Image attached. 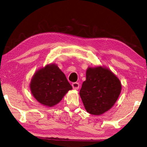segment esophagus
Segmentation results:
<instances>
[{
  "label": "esophagus",
  "mask_w": 147,
  "mask_h": 147,
  "mask_svg": "<svg viewBox=\"0 0 147 147\" xmlns=\"http://www.w3.org/2000/svg\"><path fill=\"white\" fill-rule=\"evenodd\" d=\"M72 86H73V88L74 89H75V90H78L80 85L78 82H74L72 84Z\"/></svg>",
  "instance_id": "34e87169"
}]
</instances>
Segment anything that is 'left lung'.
I'll return each instance as SVG.
<instances>
[{
    "instance_id": "8db88e82",
    "label": "left lung",
    "mask_w": 147,
    "mask_h": 147,
    "mask_svg": "<svg viewBox=\"0 0 147 147\" xmlns=\"http://www.w3.org/2000/svg\"><path fill=\"white\" fill-rule=\"evenodd\" d=\"M121 90V84L117 77L109 69L98 67L88 69L80 95L86 111L98 115L114 105Z\"/></svg>"
}]
</instances>
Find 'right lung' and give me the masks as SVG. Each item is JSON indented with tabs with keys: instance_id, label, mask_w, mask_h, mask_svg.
Returning <instances> with one entry per match:
<instances>
[{
	"instance_id": "right-lung-1",
	"label": "right lung",
	"mask_w": 147,
	"mask_h": 147,
	"mask_svg": "<svg viewBox=\"0 0 147 147\" xmlns=\"http://www.w3.org/2000/svg\"><path fill=\"white\" fill-rule=\"evenodd\" d=\"M30 89L39 102L51 107L59 102L67 92L72 89V86L63 72L53 64L35 73Z\"/></svg>"
}]
</instances>
